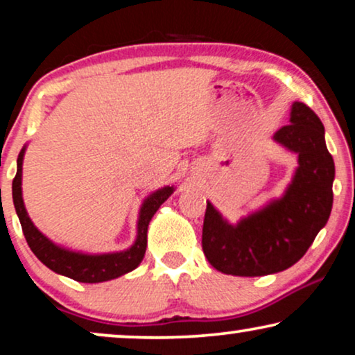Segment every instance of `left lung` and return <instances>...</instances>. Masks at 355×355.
I'll list each match as a JSON object with an SVG mask.
<instances>
[{
    "instance_id": "obj_1",
    "label": "left lung",
    "mask_w": 355,
    "mask_h": 355,
    "mask_svg": "<svg viewBox=\"0 0 355 355\" xmlns=\"http://www.w3.org/2000/svg\"><path fill=\"white\" fill-rule=\"evenodd\" d=\"M275 142L297 153L299 166L283 196L231 225L207 202L202 249L213 268L232 276H265L299 261L327 225L333 207L334 162L322 121L294 101Z\"/></svg>"
}]
</instances>
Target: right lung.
I'll return each instance as SVG.
<instances>
[{
	"label": "right lung",
	"instance_id": "right-lung-1",
	"mask_svg": "<svg viewBox=\"0 0 355 355\" xmlns=\"http://www.w3.org/2000/svg\"><path fill=\"white\" fill-rule=\"evenodd\" d=\"M26 148L27 147L24 145L17 157V173L12 181V202L27 244L37 259L55 273L67 276L79 283H103V281L119 278V276L137 268L140 261L144 260L145 250H147V231L150 221L158 208L162 207V203L168 200V197L174 192V186H164L145 198L139 211L137 237L129 249L111 252V254H84V252L69 250L55 244L45 234H42L28 218L22 198V162Z\"/></svg>",
	"mask_w": 355,
	"mask_h": 355
}]
</instances>
